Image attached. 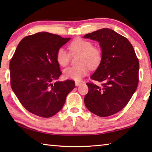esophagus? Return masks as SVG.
<instances>
[{
	"label": "esophagus",
	"mask_w": 152,
	"mask_h": 152,
	"mask_svg": "<svg viewBox=\"0 0 152 152\" xmlns=\"http://www.w3.org/2000/svg\"><path fill=\"white\" fill-rule=\"evenodd\" d=\"M82 84V82H80V81H76L75 82V86H79L80 85H81Z\"/></svg>",
	"instance_id": "esophagus-1"
}]
</instances>
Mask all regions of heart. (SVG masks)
Returning <instances> with one entry per match:
<instances>
[{"label": "heart", "mask_w": 152, "mask_h": 152, "mask_svg": "<svg viewBox=\"0 0 152 152\" xmlns=\"http://www.w3.org/2000/svg\"><path fill=\"white\" fill-rule=\"evenodd\" d=\"M71 54L79 53L77 66H70L64 69L65 78L80 81L88 73L89 68L95 69L99 66L102 61V52L99 48L94 47L91 41L83 38H75L69 45ZM56 61L62 66H66L71 60V54L63 48L58 49L56 54Z\"/></svg>", "instance_id": "1"}]
</instances>
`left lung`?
Wrapping results in <instances>:
<instances>
[{
  "instance_id": "1",
  "label": "left lung",
  "mask_w": 152,
  "mask_h": 152,
  "mask_svg": "<svg viewBox=\"0 0 152 152\" xmlns=\"http://www.w3.org/2000/svg\"><path fill=\"white\" fill-rule=\"evenodd\" d=\"M84 38L98 41L103 54L91 76L101 85L86 83L89 91L84 98L85 105L97 116H111L125 108L137 88L139 60L131 42L113 29H101Z\"/></svg>"
}]
</instances>
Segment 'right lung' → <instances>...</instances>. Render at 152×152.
I'll list each match as a JSON object with an SVG mask.
<instances>
[{
    "label": "right lung",
    "instance_id": "1",
    "mask_svg": "<svg viewBox=\"0 0 152 152\" xmlns=\"http://www.w3.org/2000/svg\"><path fill=\"white\" fill-rule=\"evenodd\" d=\"M58 35L39 32L19 42L10 61L11 86L29 113L49 118L58 113L75 81H56L62 72L57 63L58 49L70 40Z\"/></svg>",
    "mask_w": 152,
    "mask_h": 152
}]
</instances>
